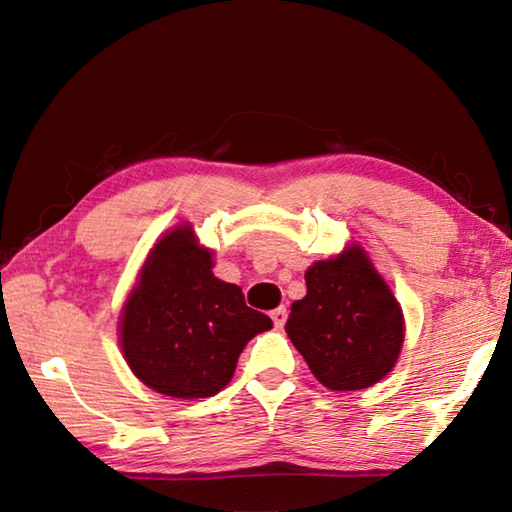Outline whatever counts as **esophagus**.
I'll return each instance as SVG.
<instances>
[{"label":"esophagus","mask_w":512,"mask_h":512,"mask_svg":"<svg viewBox=\"0 0 512 512\" xmlns=\"http://www.w3.org/2000/svg\"><path fill=\"white\" fill-rule=\"evenodd\" d=\"M271 318L275 327H284V323H287V307H277L271 311Z\"/></svg>","instance_id":"1"}]
</instances>
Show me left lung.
Listing matches in <instances>:
<instances>
[{"label":"left lung","instance_id":"obj_1","mask_svg":"<svg viewBox=\"0 0 512 512\" xmlns=\"http://www.w3.org/2000/svg\"><path fill=\"white\" fill-rule=\"evenodd\" d=\"M307 296L291 305L289 339L329 391H361L393 370L404 314L361 246L320 259L305 273Z\"/></svg>","mask_w":512,"mask_h":512}]
</instances>
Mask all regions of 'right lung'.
<instances>
[{"mask_svg": "<svg viewBox=\"0 0 512 512\" xmlns=\"http://www.w3.org/2000/svg\"><path fill=\"white\" fill-rule=\"evenodd\" d=\"M212 250L192 225L160 237L119 318V345L133 375L155 393L196 400L228 386L246 343L273 327L237 284L212 273Z\"/></svg>", "mask_w": 512, "mask_h": 512, "instance_id": "1", "label": "right lung"}]
</instances>
